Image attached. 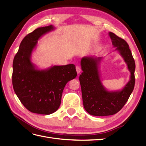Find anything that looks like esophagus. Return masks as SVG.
I'll list each match as a JSON object with an SVG mask.
<instances>
[{
  "mask_svg": "<svg viewBox=\"0 0 146 146\" xmlns=\"http://www.w3.org/2000/svg\"><path fill=\"white\" fill-rule=\"evenodd\" d=\"M76 71H77V74H80V72H81V68H80V66H76Z\"/></svg>",
  "mask_w": 146,
  "mask_h": 146,
  "instance_id": "34e87169",
  "label": "esophagus"
}]
</instances>
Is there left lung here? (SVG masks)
<instances>
[{"mask_svg":"<svg viewBox=\"0 0 146 146\" xmlns=\"http://www.w3.org/2000/svg\"><path fill=\"white\" fill-rule=\"evenodd\" d=\"M114 51H117L127 65L130 72L129 81L122 89L108 91L102 83L100 65L102 57L85 56L81 59L83 72L79 77L83 104L91 115H113L122 109L129 99L135 86V63L129 46L123 39L112 32L108 33Z\"/></svg>","mask_w":146,"mask_h":146,"instance_id":"8db88e82","label":"left lung"}]
</instances>
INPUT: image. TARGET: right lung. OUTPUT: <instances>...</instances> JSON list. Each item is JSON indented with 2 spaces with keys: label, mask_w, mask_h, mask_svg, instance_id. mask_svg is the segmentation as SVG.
<instances>
[{
  "label": "right lung",
  "mask_w": 146,
  "mask_h": 146,
  "mask_svg": "<svg viewBox=\"0 0 146 146\" xmlns=\"http://www.w3.org/2000/svg\"><path fill=\"white\" fill-rule=\"evenodd\" d=\"M55 29L50 25L28 34L21 41L13 63V86L17 98L30 111L45 115L58 109L66 83L77 76L73 64L39 69L32 62L38 41Z\"/></svg>",
  "instance_id": "1"
}]
</instances>
